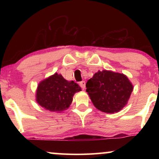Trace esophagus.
I'll use <instances>...</instances> for the list:
<instances>
[{
	"instance_id": "esophagus-1",
	"label": "esophagus",
	"mask_w": 159,
	"mask_h": 159,
	"mask_svg": "<svg viewBox=\"0 0 159 159\" xmlns=\"http://www.w3.org/2000/svg\"><path fill=\"white\" fill-rule=\"evenodd\" d=\"M80 85L82 88V90H84V89H85V82H84V81L80 82Z\"/></svg>"
}]
</instances>
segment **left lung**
Segmentation results:
<instances>
[{
  "mask_svg": "<svg viewBox=\"0 0 159 159\" xmlns=\"http://www.w3.org/2000/svg\"><path fill=\"white\" fill-rule=\"evenodd\" d=\"M86 88L95 107L108 114L122 109L133 90L125 75L106 70L95 73L86 83Z\"/></svg>",
  "mask_w": 159,
  "mask_h": 159,
  "instance_id": "left-lung-1",
  "label": "left lung"
}]
</instances>
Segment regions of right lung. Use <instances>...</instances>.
<instances>
[{"label": "right lung", "instance_id": "add662e5", "mask_svg": "<svg viewBox=\"0 0 159 159\" xmlns=\"http://www.w3.org/2000/svg\"><path fill=\"white\" fill-rule=\"evenodd\" d=\"M80 90L78 84L67 81L62 75L56 73L39 84L37 102L51 111H61L69 107L74 94Z\"/></svg>", "mask_w": 159, "mask_h": 159}]
</instances>
